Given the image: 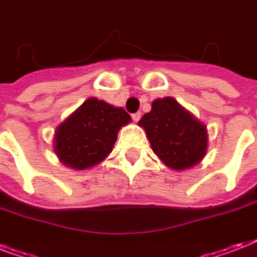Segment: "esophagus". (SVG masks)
Returning <instances> with one entry per match:
<instances>
[{
  "label": "esophagus",
  "mask_w": 257,
  "mask_h": 257,
  "mask_svg": "<svg viewBox=\"0 0 257 257\" xmlns=\"http://www.w3.org/2000/svg\"><path fill=\"white\" fill-rule=\"evenodd\" d=\"M141 118V113L140 112H136V113H133L132 114V120L135 121V122H139V120Z\"/></svg>",
  "instance_id": "34e87169"
}]
</instances>
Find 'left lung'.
I'll list each match as a JSON object with an SVG mask.
<instances>
[{"mask_svg":"<svg viewBox=\"0 0 257 257\" xmlns=\"http://www.w3.org/2000/svg\"><path fill=\"white\" fill-rule=\"evenodd\" d=\"M153 152L176 171L199 164L207 153V126L172 97L157 98L139 121Z\"/></svg>","mask_w":257,"mask_h":257,"instance_id":"8db88e82","label":"left lung"}]
</instances>
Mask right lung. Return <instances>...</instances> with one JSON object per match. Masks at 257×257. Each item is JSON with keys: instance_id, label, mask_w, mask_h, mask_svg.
<instances>
[{"instance_id": "right-lung-1", "label": "right lung", "mask_w": 257, "mask_h": 257, "mask_svg": "<svg viewBox=\"0 0 257 257\" xmlns=\"http://www.w3.org/2000/svg\"><path fill=\"white\" fill-rule=\"evenodd\" d=\"M128 122L131 116L122 108L88 98L57 128L54 152L69 168H90L112 152L117 133Z\"/></svg>"}]
</instances>
